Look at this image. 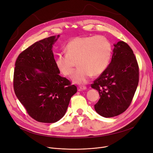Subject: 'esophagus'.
I'll list each match as a JSON object with an SVG mask.
<instances>
[{
	"instance_id": "obj_1",
	"label": "esophagus",
	"mask_w": 153,
	"mask_h": 153,
	"mask_svg": "<svg viewBox=\"0 0 153 153\" xmlns=\"http://www.w3.org/2000/svg\"><path fill=\"white\" fill-rule=\"evenodd\" d=\"M87 89V87L84 85H81L79 87V91H85Z\"/></svg>"
}]
</instances>
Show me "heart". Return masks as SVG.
I'll use <instances>...</instances> for the list:
<instances>
[{
	"instance_id": "1",
	"label": "heart",
	"mask_w": 153,
	"mask_h": 153,
	"mask_svg": "<svg viewBox=\"0 0 153 153\" xmlns=\"http://www.w3.org/2000/svg\"><path fill=\"white\" fill-rule=\"evenodd\" d=\"M65 51L56 56V67L62 74L69 76L77 60L79 67L71 76V80L75 84H83L93 75L97 76L105 71L111 59L112 46L103 36H77L67 44Z\"/></svg>"
}]
</instances>
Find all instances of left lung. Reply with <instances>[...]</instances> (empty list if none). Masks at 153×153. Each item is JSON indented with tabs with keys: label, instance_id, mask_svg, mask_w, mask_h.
Returning a JSON list of instances; mask_svg holds the SVG:
<instances>
[{
	"label": "left lung",
	"instance_id": "obj_1",
	"mask_svg": "<svg viewBox=\"0 0 153 153\" xmlns=\"http://www.w3.org/2000/svg\"><path fill=\"white\" fill-rule=\"evenodd\" d=\"M111 62L91 85L100 98L94 105L100 115L113 117L130 106L139 82V67L133 50L124 42L114 44Z\"/></svg>",
	"mask_w": 153,
	"mask_h": 153
}]
</instances>
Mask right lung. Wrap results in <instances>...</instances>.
I'll return each mask as SVG.
<instances>
[{
	"mask_svg": "<svg viewBox=\"0 0 153 153\" xmlns=\"http://www.w3.org/2000/svg\"><path fill=\"white\" fill-rule=\"evenodd\" d=\"M59 35L45 38L21 53L15 62L13 89L29 115L42 123H54L66 114L77 92L55 64L53 45Z\"/></svg>",
	"mask_w": 153,
	"mask_h": 153,
	"instance_id": "obj_1",
	"label": "right lung"
}]
</instances>
